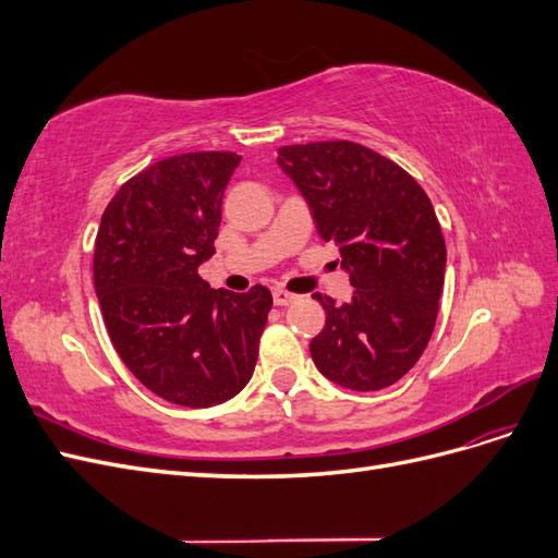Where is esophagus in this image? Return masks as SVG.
Returning <instances> with one entry per match:
<instances>
[{
    "instance_id": "34e87169",
    "label": "esophagus",
    "mask_w": 558,
    "mask_h": 558,
    "mask_svg": "<svg viewBox=\"0 0 558 558\" xmlns=\"http://www.w3.org/2000/svg\"><path fill=\"white\" fill-rule=\"evenodd\" d=\"M295 298H298V295H293V293H289V291H281V289H275V291H272V300H275L277 307L291 305V302H295Z\"/></svg>"
}]
</instances>
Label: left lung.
Listing matches in <instances>:
<instances>
[{
  "mask_svg": "<svg viewBox=\"0 0 558 558\" xmlns=\"http://www.w3.org/2000/svg\"><path fill=\"white\" fill-rule=\"evenodd\" d=\"M277 165L342 253L349 302L314 293L326 326L312 344L318 373L351 391H379L421 359L435 328L447 248L424 189L353 142L281 146Z\"/></svg>",
  "mask_w": 558,
  "mask_h": 558,
  "instance_id": "1",
  "label": "left lung"
}]
</instances>
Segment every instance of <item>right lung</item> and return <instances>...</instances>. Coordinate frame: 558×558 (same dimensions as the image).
Here are the masks:
<instances>
[{
  "mask_svg": "<svg viewBox=\"0 0 558 558\" xmlns=\"http://www.w3.org/2000/svg\"><path fill=\"white\" fill-rule=\"evenodd\" d=\"M242 162L230 150L165 158L132 177L102 214L95 293L118 356L148 391L181 408L238 396L258 361L272 293L209 289L226 185Z\"/></svg>",
  "mask_w": 558,
  "mask_h": 558,
  "instance_id": "add662e5",
  "label": "right lung"
}]
</instances>
